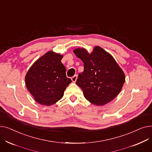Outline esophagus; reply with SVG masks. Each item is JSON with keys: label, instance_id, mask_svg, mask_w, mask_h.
Returning <instances> with one entry per match:
<instances>
[{"label": "esophagus", "instance_id": "34e87169", "mask_svg": "<svg viewBox=\"0 0 152 152\" xmlns=\"http://www.w3.org/2000/svg\"><path fill=\"white\" fill-rule=\"evenodd\" d=\"M77 75H75L74 76L72 77H71V81H72V82L75 83V82L76 81V80H77Z\"/></svg>", "mask_w": 152, "mask_h": 152}]
</instances>
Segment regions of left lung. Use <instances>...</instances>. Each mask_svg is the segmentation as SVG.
Here are the masks:
<instances>
[{
  "mask_svg": "<svg viewBox=\"0 0 152 152\" xmlns=\"http://www.w3.org/2000/svg\"><path fill=\"white\" fill-rule=\"evenodd\" d=\"M73 52L84 63V71L79 74L76 84L84 97L100 106L113 100L122 89L125 75L112 56L99 46H95L91 53L83 48Z\"/></svg>",
  "mask_w": 152,
  "mask_h": 152,
  "instance_id": "8db88e82",
  "label": "left lung"
}]
</instances>
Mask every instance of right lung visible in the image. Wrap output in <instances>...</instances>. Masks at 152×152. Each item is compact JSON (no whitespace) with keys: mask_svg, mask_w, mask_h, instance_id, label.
Instances as JSON below:
<instances>
[{"mask_svg":"<svg viewBox=\"0 0 152 152\" xmlns=\"http://www.w3.org/2000/svg\"><path fill=\"white\" fill-rule=\"evenodd\" d=\"M63 55L47 52L31 66L25 76L28 91L39 104L49 106L60 100L71 83L61 62Z\"/></svg>","mask_w":152,"mask_h":152,"instance_id":"obj_1","label":"right lung"}]
</instances>
